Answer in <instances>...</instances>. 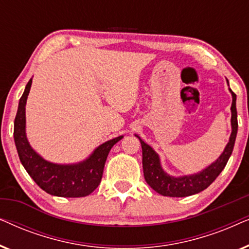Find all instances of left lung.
Returning <instances> with one entry per match:
<instances>
[{
    "instance_id": "1",
    "label": "left lung",
    "mask_w": 249,
    "mask_h": 249,
    "mask_svg": "<svg viewBox=\"0 0 249 249\" xmlns=\"http://www.w3.org/2000/svg\"><path fill=\"white\" fill-rule=\"evenodd\" d=\"M232 96V104H231V135L229 142L224 147L223 152L213 163L203 169L202 171L194 173V175L186 176H171L164 171L162 168L161 160L158 153L151 146L142 141L138 135H135L139 139L142 144V170L146 182L151 186V188L155 190L162 196L169 197H186L198 194L206 189L216 177L222 172L226 166L228 160L233 151L234 142H236L238 131L237 121V108H236V94L230 89Z\"/></svg>"
}]
</instances>
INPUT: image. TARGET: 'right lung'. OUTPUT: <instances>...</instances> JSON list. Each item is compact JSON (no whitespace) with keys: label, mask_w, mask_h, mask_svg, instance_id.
<instances>
[{"label":"right lung","mask_w":249,"mask_h":249,"mask_svg":"<svg viewBox=\"0 0 249 249\" xmlns=\"http://www.w3.org/2000/svg\"><path fill=\"white\" fill-rule=\"evenodd\" d=\"M32 83L33 78L26 85L15 119L13 137L20 162L34 181L50 195L59 197L88 196L100 185L105 161L111 148L121 141L124 136H119L97 146L87 159L80 162L60 164L47 161L30 146L26 135V103Z\"/></svg>","instance_id":"1"}]
</instances>
